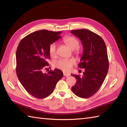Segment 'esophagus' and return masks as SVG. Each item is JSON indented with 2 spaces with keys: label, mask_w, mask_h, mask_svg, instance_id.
I'll use <instances>...</instances> for the list:
<instances>
[{
  "label": "esophagus",
  "mask_w": 127,
  "mask_h": 127,
  "mask_svg": "<svg viewBox=\"0 0 127 127\" xmlns=\"http://www.w3.org/2000/svg\"><path fill=\"white\" fill-rule=\"evenodd\" d=\"M63 75H64V76H65V77H68L70 75V74H68V73H65V72H64Z\"/></svg>",
  "instance_id": "obj_1"
}]
</instances>
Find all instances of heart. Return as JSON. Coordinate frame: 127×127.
Listing matches in <instances>:
<instances>
[{"instance_id":"obj_1","label":"heart","mask_w":127,"mask_h":127,"mask_svg":"<svg viewBox=\"0 0 127 127\" xmlns=\"http://www.w3.org/2000/svg\"><path fill=\"white\" fill-rule=\"evenodd\" d=\"M63 42L65 44L69 47L70 49L74 50H75V52L79 53V45L80 42L76 37L74 36H66L64 37L63 39ZM57 45L55 42H52L50 45L48 47V52L50 55L53 57L56 56V54ZM75 64V61L72 58H63L60 59L59 60L56 61L53 63V66L55 68L61 70L64 72H69L71 70V68Z\"/></svg>"}]
</instances>
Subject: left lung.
I'll list each match as a JSON object with an SVG mask.
<instances>
[{
  "mask_svg": "<svg viewBox=\"0 0 127 127\" xmlns=\"http://www.w3.org/2000/svg\"><path fill=\"white\" fill-rule=\"evenodd\" d=\"M71 33L82 41L83 55L78 67L84 69L83 76L71 75L77 81L71 90L82 98L93 95L100 88L109 70L106 46L101 37L87 29L72 30Z\"/></svg>",
  "mask_w": 127,
  "mask_h": 127,
  "instance_id": "8db88e82",
  "label": "left lung"
}]
</instances>
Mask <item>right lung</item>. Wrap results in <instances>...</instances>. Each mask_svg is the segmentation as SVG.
<instances>
[{"label":"right lung","mask_w":127,"mask_h":127,"mask_svg":"<svg viewBox=\"0 0 127 127\" xmlns=\"http://www.w3.org/2000/svg\"><path fill=\"white\" fill-rule=\"evenodd\" d=\"M62 32L41 30L24 37L16 51V73L23 87L36 98L42 99L52 93L57 83L63 76L61 70L55 69L44 74L48 66L50 55L48 47L61 37Z\"/></svg>","instance_id":"right-lung-1"}]
</instances>
